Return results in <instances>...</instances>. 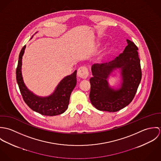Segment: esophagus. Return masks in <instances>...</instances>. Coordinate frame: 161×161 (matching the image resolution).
Wrapping results in <instances>:
<instances>
[{"instance_id":"1","label":"esophagus","mask_w":161,"mask_h":161,"mask_svg":"<svg viewBox=\"0 0 161 161\" xmlns=\"http://www.w3.org/2000/svg\"><path fill=\"white\" fill-rule=\"evenodd\" d=\"M77 75L79 77L82 79H86L89 75V70L86 66L80 67L77 70Z\"/></svg>"}]
</instances>
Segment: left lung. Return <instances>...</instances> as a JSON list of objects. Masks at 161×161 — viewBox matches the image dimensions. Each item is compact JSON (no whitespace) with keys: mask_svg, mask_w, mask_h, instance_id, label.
I'll list each match as a JSON object with an SVG mask.
<instances>
[{"mask_svg":"<svg viewBox=\"0 0 161 161\" xmlns=\"http://www.w3.org/2000/svg\"><path fill=\"white\" fill-rule=\"evenodd\" d=\"M114 60L92 66L93 77L90 79V100L98 110L115 112L128 105L134 98L141 80L142 72L138 48L131 41ZM117 68L121 70L122 83L118 90L111 88L107 78Z\"/></svg>","mask_w":161,"mask_h":161,"instance_id":"obj_1","label":"left lung"}]
</instances>
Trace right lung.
Wrapping results in <instances>:
<instances>
[{
	"label": "right lung",
	"instance_id": "right-lung-1",
	"mask_svg": "<svg viewBox=\"0 0 161 161\" xmlns=\"http://www.w3.org/2000/svg\"><path fill=\"white\" fill-rule=\"evenodd\" d=\"M25 47V45L20 53L16 69L17 82L23 100L32 110L42 115L51 116L62 114L68 109L71 92L76 85L77 70L64 77L58 85L54 92L49 96L47 97L36 96L26 88L23 82L21 69Z\"/></svg>",
	"mask_w": 161,
	"mask_h": 161
}]
</instances>
